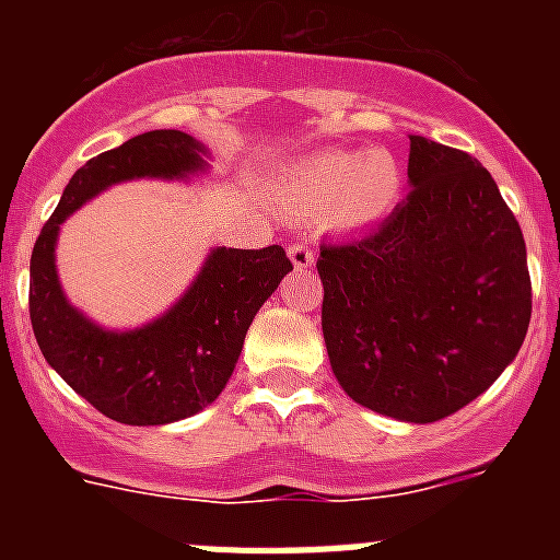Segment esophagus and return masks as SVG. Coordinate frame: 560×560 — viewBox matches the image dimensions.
I'll list each match as a JSON object with an SVG mask.
<instances>
[{"label": "esophagus", "mask_w": 560, "mask_h": 560, "mask_svg": "<svg viewBox=\"0 0 560 560\" xmlns=\"http://www.w3.org/2000/svg\"><path fill=\"white\" fill-rule=\"evenodd\" d=\"M289 260L294 269H308V266H314V252H311L305 244H291Z\"/></svg>", "instance_id": "34e87169"}]
</instances>
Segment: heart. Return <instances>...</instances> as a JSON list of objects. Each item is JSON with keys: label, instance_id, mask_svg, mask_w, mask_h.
<instances>
[{"label": "heart", "instance_id": "obj_1", "mask_svg": "<svg viewBox=\"0 0 560 560\" xmlns=\"http://www.w3.org/2000/svg\"><path fill=\"white\" fill-rule=\"evenodd\" d=\"M400 165L384 148L316 151L291 162L271 187L280 210L316 219L328 212L339 230H364L389 215L400 192Z\"/></svg>", "mask_w": 560, "mask_h": 560}]
</instances>
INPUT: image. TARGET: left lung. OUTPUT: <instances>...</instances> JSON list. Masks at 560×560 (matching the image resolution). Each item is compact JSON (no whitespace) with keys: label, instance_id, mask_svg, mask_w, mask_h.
I'll return each mask as SVG.
<instances>
[{"label":"left lung","instance_id":"8db88e82","mask_svg":"<svg viewBox=\"0 0 560 560\" xmlns=\"http://www.w3.org/2000/svg\"><path fill=\"white\" fill-rule=\"evenodd\" d=\"M409 196L378 230L323 246V336L339 387L407 423L448 418L516 359L530 325L518 221L474 156L412 133Z\"/></svg>","mask_w":560,"mask_h":560}]
</instances>
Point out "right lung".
Here are the masks:
<instances>
[{
  "label": "right lung",
  "instance_id": "obj_1",
  "mask_svg": "<svg viewBox=\"0 0 560 560\" xmlns=\"http://www.w3.org/2000/svg\"><path fill=\"white\" fill-rule=\"evenodd\" d=\"M210 151L185 131H145L89 160L63 187L30 257V323L44 359L97 412L128 427H165L224 393L260 305L291 260L283 246H215L185 294L140 328L112 330L69 303L56 269L63 221L112 185L190 182L210 171Z\"/></svg>",
  "mask_w": 560,
  "mask_h": 560
}]
</instances>
